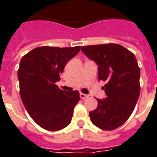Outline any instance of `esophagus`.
<instances>
[{"label":"esophagus","mask_w":157,"mask_h":157,"mask_svg":"<svg viewBox=\"0 0 157 157\" xmlns=\"http://www.w3.org/2000/svg\"><path fill=\"white\" fill-rule=\"evenodd\" d=\"M88 97H89L88 94H84V93H80V98L82 99V100H85V99L88 98Z\"/></svg>","instance_id":"obj_1"}]
</instances>
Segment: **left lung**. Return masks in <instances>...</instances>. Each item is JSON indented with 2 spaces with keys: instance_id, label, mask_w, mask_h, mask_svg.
<instances>
[{
  "instance_id": "obj_1",
  "label": "left lung",
  "mask_w": 157,
  "mask_h": 157,
  "mask_svg": "<svg viewBox=\"0 0 157 157\" xmlns=\"http://www.w3.org/2000/svg\"><path fill=\"white\" fill-rule=\"evenodd\" d=\"M98 64V78L106 82V97L90 112L92 123L104 130L116 129L128 119L140 93V70L134 53L118 44L81 46Z\"/></svg>"
}]
</instances>
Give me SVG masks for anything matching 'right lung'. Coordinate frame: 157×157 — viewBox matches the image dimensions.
Segmentation results:
<instances>
[{
	"label": "right lung",
	"mask_w": 157,
	"mask_h": 157,
	"mask_svg": "<svg viewBox=\"0 0 157 157\" xmlns=\"http://www.w3.org/2000/svg\"><path fill=\"white\" fill-rule=\"evenodd\" d=\"M79 51L80 46H40L20 61V96L29 116L44 129L58 131L71 123L74 106L80 100L79 92L62 90L56 82Z\"/></svg>",
	"instance_id": "add662e5"
}]
</instances>
